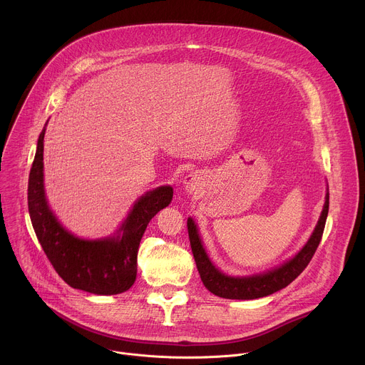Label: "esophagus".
<instances>
[{"label":"esophagus","mask_w":365,"mask_h":365,"mask_svg":"<svg viewBox=\"0 0 365 365\" xmlns=\"http://www.w3.org/2000/svg\"><path fill=\"white\" fill-rule=\"evenodd\" d=\"M200 185H202V176L197 175L196 172L186 175L183 179V186L187 192H193V190L199 189Z\"/></svg>","instance_id":"obj_1"}]
</instances>
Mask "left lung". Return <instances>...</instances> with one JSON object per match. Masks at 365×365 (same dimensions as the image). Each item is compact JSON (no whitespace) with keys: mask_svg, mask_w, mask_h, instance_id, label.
I'll list each match as a JSON object with an SVG mask.
<instances>
[{"mask_svg":"<svg viewBox=\"0 0 365 365\" xmlns=\"http://www.w3.org/2000/svg\"><path fill=\"white\" fill-rule=\"evenodd\" d=\"M328 211H329V190L327 192V196H325V205H324L322 214L319 217V221L314 232H312L309 241L304 244V247L280 267H276L262 274L248 276V277H231L221 273L211 263V259L207 257L202 245V241L199 238L197 228L193 220L189 218L187 232H189L192 252L195 257L196 267L200 274L202 283L215 296H220L224 299H238V300L264 297L284 289L306 269L312 257H314L322 240Z\"/></svg>","mask_w":365,"mask_h":365,"instance_id":"8db88e82","label":"left lung"}]
</instances>
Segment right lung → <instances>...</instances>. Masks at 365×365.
Returning a JSON list of instances; mask_svg holds the SVG:
<instances>
[{
	"mask_svg": "<svg viewBox=\"0 0 365 365\" xmlns=\"http://www.w3.org/2000/svg\"><path fill=\"white\" fill-rule=\"evenodd\" d=\"M29 176V214L37 240L56 273L73 289L93 294H118L128 290L137 276V254L151 218L173 197L172 186L147 192L133 206L118 234L103 240H82L65 230L46 200L43 183V140Z\"/></svg>",
	"mask_w": 365,
	"mask_h": 365,
	"instance_id": "1",
	"label": "right lung"
}]
</instances>
